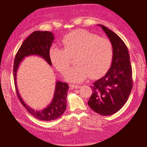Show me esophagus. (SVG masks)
Returning <instances> with one entry per match:
<instances>
[{
  "label": "esophagus",
  "instance_id": "1",
  "mask_svg": "<svg viewBox=\"0 0 147 147\" xmlns=\"http://www.w3.org/2000/svg\"><path fill=\"white\" fill-rule=\"evenodd\" d=\"M69 86L71 88H75V89H78V88H80V87H81V86L74 85V84H71Z\"/></svg>",
  "mask_w": 147,
  "mask_h": 147
}]
</instances>
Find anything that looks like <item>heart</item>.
<instances>
[{
    "label": "heart",
    "instance_id": "b5f03b06",
    "mask_svg": "<svg viewBox=\"0 0 147 147\" xmlns=\"http://www.w3.org/2000/svg\"><path fill=\"white\" fill-rule=\"evenodd\" d=\"M63 48L52 46L49 57L55 67L64 74L76 55L73 66L66 74V79L71 82H81L88 76L95 78L104 74L111 64L113 45L107 38L84 29L71 31L62 39Z\"/></svg>",
    "mask_w": 147,
    "mask_h": 147
}]
</instances>
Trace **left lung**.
Wrapping results in <instances>:
<instances>
[{
  "label": "left lung",
  "mask_w": 147,
  "mask_h": 147,
  "mask_svg": "<svg viewBox=\"0 0 147 147\" xmlns=\"http://www.w3.org/2000/svg\"><path fill=\"white\" fill-rule=\"evenodd\" d=\"M113 45L112 65L106 75L91 86L93 92L88 104L96 113L109 116L117 112L127 101L132 88V72L127 47L118 35L102 25Z\"/></svg>",
  "instance_id": "left-lung-1"
}]
</instances>
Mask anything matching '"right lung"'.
Returning <instances> with one entry per match:
<instances>
[{
  "label": "right lung",
  "instance_id": "add662e5",
  "mask_svg": "<svg viewBox=\"0 0 147 147\" xmlns=\"http://www.w3.org/2000/svg\"><path fill=\"white\" fill-rule=\"evenodd\" d=\"M54 40V35L49 31H36L32 33L22 43L15 55L13 66L14 81L18 98L23 106L34 117L40 120L50 121L59 118L64 113L67 105V94L69 86L67 83L56 82L53 100L47 108L42 110H35L27 105L19 93L17 84V72L19 64L25 57L38 55L43 58L50 65H52L49 57V49Z\"/></svg>",
  "mask_w": 147,
  "mask_h": 147
}]
</instances>
